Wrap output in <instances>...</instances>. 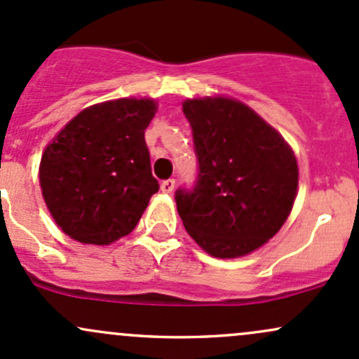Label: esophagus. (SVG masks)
I'll list each match as a JSON object with an SVG mask.
<instances>
[{
  "label": "esophagus",
  "instance_id": "1",
  "mask_svg": "<svg viewBox=\"0 0 359 359\" xmlns=\"http://www.w3.org/2000/svg\"><path fill=\"white\" fill-rule=\"evenodd\" d=\"M161 192H165V194H170V192L173 191V187H175V180L173 179H167L161 182Z\"/></svg>",
  "mask_w": 359,
  "mask_h": 359
}]
</instances>
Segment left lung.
<instances>
[{
    "mask_svg": "<svg viewBox=\"0 0 359 359\" xmlns=\"http://www.w3.org/2000/svg\"><path fill=\"white\" fill-rule=\"evenodd\" d=\"M198 156L192 189L175 191L196 243L219 259L250 254L273 238L297 198L293 149L262 117L224 97L184 102Z\"/></svg>",
    "mask_w": 359,
    "mask_h": 359,
    "instance_id": "left-lung-1",
    "label": "left lung"
}]
</instances>
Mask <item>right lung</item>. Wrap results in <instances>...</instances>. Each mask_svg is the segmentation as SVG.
<instances>
[{
    "label": "right lung",
    "instance_id": "add662e5",
    "mask_svg": "<svg viewBox=\"0 0 359 359\" xmlns=\"http://www.w3.org/2000/svg\"><path fill=\"white\" fill-rule=\"evenodd\" d=\"M151 98H119L81 110L47 144L42 196L54 222L81 243L109 245L131 233L158 192L144 129Z\"/></svg>",
    "mask_w": 359,
    "mask_h": 359
}]
</instances>
